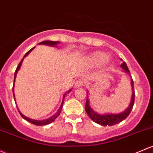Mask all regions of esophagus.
I'll use <instances>...</instances> for the list:
<instances>
[{
	"mask_svg": "<svg viewBox=\"0 0 153 153\" xmlns=\"http://www.w3.org/2000/svg\"><path fill=\"white\" fill-rule=\"evenodd\" d=\"M83 85V81H81V80H78V81H75V88H81L82 87V86Z\"/></svg>",
	"mask_w": 153,
	"mask_h": 153,
	"instance_id": "34e87169",
	"label": "esophagus"
}]
</instances>
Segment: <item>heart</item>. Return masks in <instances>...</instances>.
<instances>
[{
  "mask_svg": "<svg viewBox=\"0 0 153 153\" xmlns=\"http://www.w3.org/2000/svg\"><path fill=\"white\" fill-rule=\"evenodd\" d=\"M110 62L111 59L109 58V56L107 55L105 56L103 53L99 52V51L91 53L85 58V63L90 67H96L100 64L106 67L110 64Z\"/></svg>",
  "mask_w": 153,
  "mask_h": 153,
  "instance_id": "b5f03b06",
  "label": "heart"
}]
</instances>
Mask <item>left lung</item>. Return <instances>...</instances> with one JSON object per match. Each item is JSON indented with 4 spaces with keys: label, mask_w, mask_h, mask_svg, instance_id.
Returning a JSON list of instances; mask_svg holds the SVG:
<instances>
[{
    "label": "left lung",
    "mask_w": 153,
    "mask_h": 153,
    "mask_svg": "<svg viewBox=\"0 0 153 153\" xmlns=\"http://www.w3.org/2000/svg\"><path fill=\"white\" fill-rule=\"evenodd\" d=\"M121 61H123V59H120ZM122 69H123V71L125 73L128 74V75L131 76V74H130V71L128 68V66H127L126 63L125 62H123V63L120 65ZM131 101H130V103L128 105V108L125 109V111L119 114H112V113H105V114H100L97 113V111L93 110L92 108L90 106V102L89 99V91H87L86 94H87V98H86V106H85V110H86V114L89 117V118L91 120L94 122V123L99 124V125H103V126H111V125H114L116 124L120 123V122H122L123 120H125L127 117H128V115L130 114L131 111H132V108L133 107V104H134V100H135V92H134V87H133V81L131 79Z\"/></svg>",
    "instance_id": "8db88e82"
}]
</instances>
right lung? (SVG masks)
Returning a JSON list of instances; mask_svg holds the SVG:
<instances>
[{
	"label": "right lung",
	"mask_w": 153,
	"mask_h": 153,
	"mask_svg": "<svg viewBox=\"0 0 153 153\" xmlns=\"http://www.w3.org/2000/svg\"><path fill=\"white\" fill-rule=\"evenodd\" d=\"M59 43H61L60 42H53V41H44V42H42L39 43V45H48V46H51V47H57L58 45L59 44ZM35 47H33V48H31V49L30 50V51H28V52L26 53L25 54V56H24V57L22 58V59L21 60V62H20V64H19V65L17 66V69H16V71L14 72V85H13V89H12V91H13V96H14V101L16 102L15 100V94H14V83H15V79H16V77H17V72H18L19 70H20V67H21L22 66V62H23V59H25V57H26L28 55V54L30 53V52H31L32 51H33V49H34ZM72 91V89H70V90H68V91H67V92H65L64 94H63V98H62V104H61L60 107H59V110L57 111V112L54 115H53L52 117H49V118L48 119H45V120H33V119H30L29 117H25V116H24L21 112L19 111L18 108H17V110H18L19 113H20V114L21 115V117L22 118L24 119V120H27L28 122H29V123L33 124V125H38V126H42V125H48V124L53 123V122L54 121V120H56V118H57L58 117H59V114H60L61 111H62V107H63V104H64V98H65L66 95H67L68 93H70V91Z\"/></svg>",
	"instance_id": "obj_1"
}]
</instances>
